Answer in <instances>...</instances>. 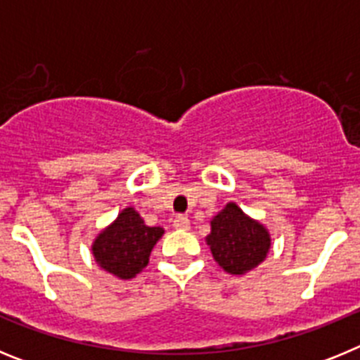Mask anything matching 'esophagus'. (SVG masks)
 Returning a JSON list of instances; mask_svg holds the SVG:
<instances>
[{
	"label": "esophagus",
	"instance_id": "obj_1",
	"mask_svg": "<svg viewBox=\"0 0 360 360\" xmlns=\"http://www.w3.org/2000/svg\"><path fill=\"white\" fill-rule=\"evenodd\" d=\"M189 225H191L189 218H187V216H184V214L176 216V218L173 219V227L178 229V231H187V229H189Z\"/></svg>",
	"mask_w": 360,
	"mask_h": 360
}]
</instances>
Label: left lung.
I'll use <instances>...</instances> for the list:
<instances>
[{
	"label": "left lung",
	"mask_w": 360,
	"mask_h": 360,
	"mask_svg": "<svg viewBox=\"0 0 360 360\" xmlns=\"http://www.w3.org/2000/svg\"><path fill=\"white\" fill-rule=\"evenodd\" d=\"M205 241L216 263L232 276L247 274L265 262L272 245L265 225L245 214L234 202H229L211 219Z\"/></svg>",
	"instance_id": "8db88e82"
}]
</instances>
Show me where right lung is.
I'll list each match as a JSON object with an SVG mask.
<instances>
[{
    "label": "right lung",
    "instance_id": "obj_1",
    "mask_svg": "<svg viewBox=\"0 0 360 360\" xmlns=\"http://www.w3.org/2000/svg\"><path fill=\"white\" fill-rule=\"evenodd\" d=\"M162 234L164 229L149 227L135 209L126 207L115 221L98 232L91 243V254L103 270L119 279H131L148 265Z\"/></svg>",
    "mask_w": 360,
    "mask_h": 360
}]
</instances>
